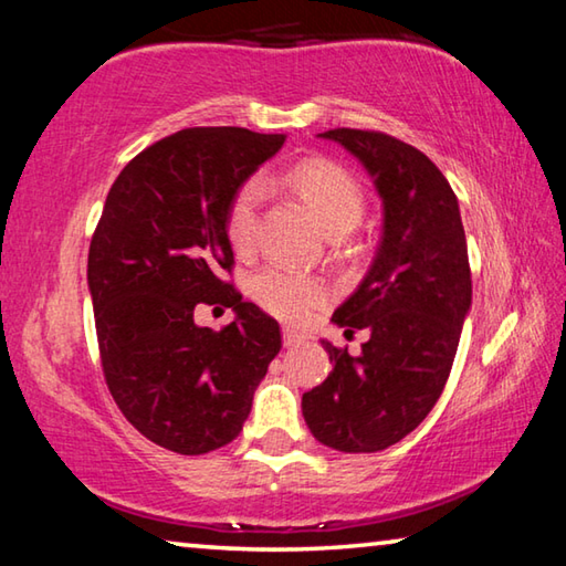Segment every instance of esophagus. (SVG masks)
<instances>
[{
	"mask_svg": "<svg viewBox=\"0 0 566 566\" xmlns=\"http://www.w3.org/2000/svg\"><path fill=\"white\" fill-rule=\"evenodd\" d=\"M282 337H284V347H300V344L306 342V334H302L300 329H292V327H284Z\"/></svg>",
	"mask_w": 566,
	"mask_h": 566,
	"instance_id": "obj_1",
	"label": "esophagus"
}]
</instances>
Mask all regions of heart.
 I'll list each match as a JSON object with an SVG mask.
<instances>
[{
  "label": "heart",
  "mask_w": 566,
  "mask_h": 566,
  "mask_svg": "<svg viewBox=\"0 0 566 566\" xmlns=\"http://www.w3.org/2000/svg\"><path fill=\"white\" fill-rule=\"evenodd\" d=\"M290 185L327 234L342 237L359 224L364 214V191L354 175L337 161L304 159L292 167ZM264 195L266 181L262 177H249L229 202L227 237L239 254H252L260 242V209ZM252 296L274 317L306 322L329 300V286L317 276L286 270V266H264L254 274Z\"/></svg>",
  "instance_id": "heart-1"
}]
</instances>
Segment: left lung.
Wrapping results in <instances>:
<instances>
[{
    "label": "left lung",
    "instance_id": "left-lung-1",
    "mask_svg": "<svg viewBox=\"0 0 566 566\" xmlns=\"http://www.w3.org/2000/svg\"><path fill=\"white\" fill-rule=\"evenodd\" d=\"M357 157L385 205L375 262L332 314L344 334L367 329L352 357L324 342L334 364L304 391L302 415L314 439L337 452H379L424 421L452 371L472 306L467 237L457 195L424 151L385 132L329 129Z\"/></svg>",
    "mask_w": 566,
    "mask_h": 566
}]
</instances>
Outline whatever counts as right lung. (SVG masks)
Here are the masks:
<instances>
[{
  "label": "right lung",
  "instance_id": "obj_1",
  "mask_svg": "<svg viewBox=\"0 0 566 566\" xmlns=\"http://www.w3.org/2000/svg\"><path fill=\"white\" fill-rule=\"evenodd\" d=\"M284 134L191 127L119 171L94 229L87 282L107 387L129 424L177 454H207L242 432L254 389L282 349L280 324L244 302L227 209ZM199 303L234 323L199 328Z\"/></svg>",
  "mask_w": 566,
  "mask_h": 566
}]
</instances>
